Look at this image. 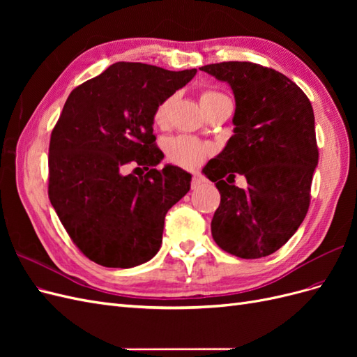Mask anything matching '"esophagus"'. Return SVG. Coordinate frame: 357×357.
Listing matches in <instances>:
<instances>
[{"label": "esophagus", "mask_w": 357, "mask_h": 357, "mask_svg": "<svg viewBox=\"0 0 357 357\" xmlns=\"http://www.w3.org/2000/svg\"><path fill=\"white\" fill-rule=\"evenodd\" d=\"M204 183V178L201 177V176H193L192 177V181H190V186H192V189H197V188H199L201 185Z\"/></svg>", "instance_id": "1"}]
</instances>
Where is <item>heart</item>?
<instances>
[{
	"mask_svg": "<svg viewBox=\"0 0 357 357\" xmlns=\"http://www.w3.org/2000/svg\"><path fill=\"white\" fill-rule=\"evenodd\" d=\"M225 96L215 91H204L201 93V104L220 98ZM171 100H162L155 109L153 121L158 126H164L167 123L168 110H169ZM211 152L210 144L201 142V139L190 137V135H177L169 138L165 144V153L169 162L183 168H197L201 165L204 159L207 158Z\"/></svg>",
	"mask_w": 357,
	"mask_h": 357,
	"instance_id": "obj_1",
	"label": "heart"
}]
</instances>
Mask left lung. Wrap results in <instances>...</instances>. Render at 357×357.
Instances as JSON below:
<instances>
[{"instance_id":"1","label":"left lung","mask_w":357,"mask_h":357,"mask_svg":"<svg viewBox=\"0 0 357 357\" xmlns=\"http://www.w3.org/2000/svg\"><path fill=\"white\" fill-rule=\"evenodd\" d=\"M229 83L234 135L202 172L220 192L211 220L222 250L259 259L283 247L305 219L319 162L314 113L307 95L284 74L253 62L199 68ZM244 175L248 188L233 185Z\"/></svg>"}]
</instances>
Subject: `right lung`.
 <instances>
[{
  "label": "right lung",
  "mask_w": 357,
  "mask_h": 357,
  "mask_svg": "<svg viewBox=\"0 0 357 357\" xmlns=\"http://www.w3.org/2000/svg\"><path fill=\"white\" fill-rule=\"evenodd\" d=\"M195 74L116 62L70 93L50 135L49 199L92 262L132 268L158 253L165 214L189 192L192 176L156 168L164 153L153 113ZM128 163L148 172L125 175Z\"/></svg>",
  "instance_id": "right-lung-1"
}]
</instances>
